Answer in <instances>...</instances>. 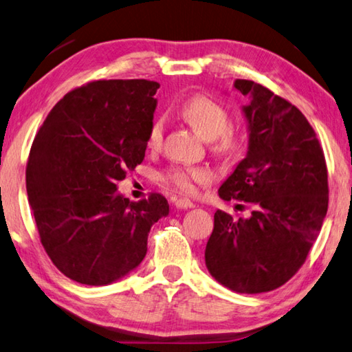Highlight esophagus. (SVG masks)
<instances>
[{
  "mask_svg": "<svg viewBox=\"0 0 352 352\" xmlns=\"http://www.w3.org/2000/svg\"><path fill=\"white\" fill-rule=\"evenodd\" d=\"M195 206V204L188 200V198H178V200H175V208L177 209H192Z\"/></svg>",
  "mask_w": 352,
  "mask_h": 352,
  "instance_id": "34e87169",
  "label": "esophagus"
}]
</instances>
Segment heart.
I'll return each instance as SVG.
<instances>
[{"instance_id": "obj_1", "label": "heart", "mask_w": 352, "mask_h": 352, "mask_svg": "<svg viewBox=\"0 0 352 352\" xmlns=\"http://www.w3.org/2000/svg\"><path fill=\"white\" fill-rule=\"evenodd\" d=\"M182 117L194 127L198 135L208 142L214 140V148L220 154L232 155L241 148V140L229 129L231 117L225 106L209 95H194L182 106ZM163 137V120L152 121L148 144L157 148ZM164 180L184 194H192L198 184L210 182V174L203 168H174L166 172Z\"/></svg>"}]
</instances>
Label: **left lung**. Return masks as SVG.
<instances>
[{
  "label": "left lung",
  "instance_id": "8db88e82",
  "mask_svg": "<svg viewBox=\"0 0 352 352\" xmlns=\"http://www.w3.org/2000/svg\"><path fill=\"white\" fill-rule=\"evenodd\" d=\"M234 89L248 124L246 157L221 183V200L252 204L249 219L217 209L204 260L217 282L240 294L285 285L305 263L328 210V170L312 126L296 106L249 80Z\"/></svg>",
  "mask_w": 352,
  "mask_h": 352
}]
</instances>
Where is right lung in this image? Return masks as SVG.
<instances>
[{
    "instance_id": "add662e5",
    "label": "right lung",
    "mask_w": 352,
    "mask_h": 352,
    "mask_svg": "<svg viewBox=\"0 0 352 352\" xmlns=\"http://www.w3.org/2000/svg\"><path fill=\"white\" fill-rule=\"evenodd\" d=\"M158 82L100 80L66 94L32 144L25 189L40 239L74 282L104 286L135 270L168 200L129 201L117 183L143 162Z\"/></svg>"
}]
</instances>
